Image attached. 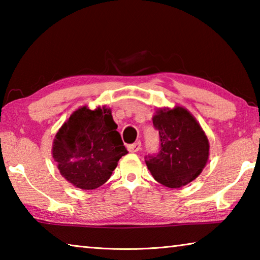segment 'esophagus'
<instances>
[{
  "label": "esophagus",
  "mask_w": 260,
  "mask_h": 260,
  "mask_svg": "<svg viewBox=\"0 0 260 260\" xmlns=\"http://www.w3.org/2000/svg\"><path fill=\"white\" fill-rule=\"evenodd\" d=\"M141 150V142H135L133 144H129L128 146V151L129 152H138Z\"/></svg>",
  "instance_id": "obj_1"
}]
</instances>
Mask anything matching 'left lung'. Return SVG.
Segmentation results:
<instances>
[{
	"label": "left lung",
	"mask_w": 260,
	"mask_h": 260,
	"mask_svg": "<svg viewBox=\"0 0 260 260\" xmlns=\"http://www.w3.org/2000/svg\"><path fill=\"white\" fill-rule=\"evenodd\" d=\"M152 122L159 138V151L144 157L149 171L162 186H186L199 177L208 161V138L195 118L180 107L159 110Z\"/></svg>",
	"instance_id": "left-lung-1"
}]
</instances>
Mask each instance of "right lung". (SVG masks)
Segmentation results:
<instances>
[{"instance_id":"add662e5","label":"right lung","mask_w":260,"mask_h":260,"mask_svg":"<svg viewBox=\"0 0 260 260\" xmlns=\"http://www.w3.org/2000/svg\"><path fill=\"white\" fill-rule=\"evenodd\" d=\"M109 109L82 107L56 134L52 157L60 174L78 188L90 190L111 177L127 153Z\"/></svg>"}]
</instances>
